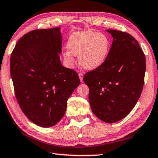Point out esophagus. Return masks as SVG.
<instances>
[{
  "mask_svg": "<svg viewBox=\"0 0 158 158\" xmlns=\"http://www.w3.org/2000/svg\"><path fill=\"white\" fill-rule=\"evenodd\" d=\"M79 77H80V80H81V82H83V74L82 73H79L78 74Z\"/></svg>",
  "mask_w": 158,
  "mask_h": 158,
  "instance_id": "esophagus-1",
  "label": "esophagus"
}]
</instances>
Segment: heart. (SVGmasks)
<instances>
[{
	"label": "heart",
	"instance_id": "b5f03b06",
	"mask_svg": "<svg viewBox=\"0 0 158 158\" xmlns=\"http://www.w3.org/2000/svg\"><path fill=\"white\" fill-rule=\"evenodd\" d=\"M110 41L103 33L87 31L75 32L69 38L67 48L64 55L69 62L74 56H78V62L82 68L93 70L103 64L110 51Z\"/></svg>",
	"mask_w": 158,
	"mask_h": 158
}]
</instances>
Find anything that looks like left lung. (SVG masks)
Segmentation results:
<instances>
[{
  "mask_svg": "<svg viewBox=\"0 0 158 158\" xmlns=\"http://www.w3.org/2000/svg\"><path fill=\"white\" fill-rule=\"evenodd\" d=\"M113 37L105 62L85 75L94 114L106 123L126 117L142 92L146 71L145 55L128 33L107 30Z\"/></svg>",
  "mask_w": 158,
  "mask_h": 158,
  "instance_id": "left-lung-1",
  "label": "left lung"
}]
</instances>
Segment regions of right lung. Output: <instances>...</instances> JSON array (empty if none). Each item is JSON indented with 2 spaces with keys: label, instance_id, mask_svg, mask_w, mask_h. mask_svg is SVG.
Here are the masks:
<instances>
[{
  "label": "right lung",
  "instance_id": "add662e5",
  "mask_svg": "<svg viewBox=\"0 0 158 158\" xmlns=\"http://www.w3.org/2000/svg\"><path fill=\"white\" fill-rule=\"evenodd\" d=\"M62 38L60 27L32 30L18 41L10 57L19 106L32 123L44 128L62 119L68 98L80 85L76 72L61 64Z\"/></svg>",
  "mask_w": 158,
  "mask_h": 158
}]
</instances>
